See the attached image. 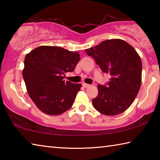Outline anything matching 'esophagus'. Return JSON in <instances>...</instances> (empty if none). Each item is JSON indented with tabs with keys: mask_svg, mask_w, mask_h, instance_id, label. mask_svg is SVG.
Segmentation results:
<instances>
[{
	"mask_svg": "<svg viewBox=\"0 0 160 160\" xmlns=\"http://www.w3.org/2000/svg\"><path fill=\"white\" fill-rule=\"evenodd\" d=\"M82 86H83V88H88V87H90V85H89V84H87V83H82Z\"/></svg>",
	"mask_w": 160,
	"mask_h": 160,
	"instance_id": "esophagus-1",
	"label": "esophagus"
}]
</instances>
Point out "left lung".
Returning <instances> with one entry per match:
<instances>
[{
	"label": "left lung",
	"instance_id": "1",
	"mask_svg": "<svg viewBox=\"0 0 160 160\" xmlns=\"http://www.w3.org/2000/svg\"><path fill=\"white\" fill-rule=\"evenodd\" d=\"M102 72L111 75L105 85H98L92 104L107 116L120 114L129 108L138 93L142 81V61L135 48L122 39H108L86 49Z\"/></svg>",
	"mask_w": 160,
	"mask_h": 160
}]
</instances>
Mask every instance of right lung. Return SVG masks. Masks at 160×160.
Here are the masks:
<instances>
[{"mask_svg": "<svg viewBox=\"0 0 160 160\" xmlns=\"http://www.w3.org/2000/svg\"><path fill=\"white\" fill-rule=\"evenodd\" d=\"M80 59L78 52L51 46H41L27 54L22 70L27 91L42 112L59 115L72 106L82 85L63 78Z\"/></svg>", "mask_w": 160, "mask_h": 160, "instance_id": "obj_1", "label": "right lung"}]
</instances>
